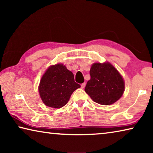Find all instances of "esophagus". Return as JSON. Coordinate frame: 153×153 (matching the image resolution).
<instances>
[{
	"label": "esophagus",
	"instance_id": "obj_1",
	"mask_svg": "<svg viewBox=\"0 0 153 153\" xmlns=\"http://www.w3.org/2000/svg\"><path fill=\"white\" fill-rule=\"evenodd\" d=\"M85 86H86V83H83V84H81V88H84Z\"/></svg>",
	"mask_w": 153,
	"mask_h": 153
}]
</instances>
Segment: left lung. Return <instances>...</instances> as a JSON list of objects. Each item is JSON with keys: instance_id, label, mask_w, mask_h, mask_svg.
Returning <instances> with one entry per match:
<instances>
[{"instance_id": "1", "label": "left lung", "mask_w": 153, "mask_h": 153, "mask_svg": "<svg viewBox=\"0 0 153 153\" xmlns=\"http://www.w3.org/2000/svg\"><path fill=\"white\" fill-rule=\"evenodd\" d=\"M90 79L85 92L94 102L102 105L113 104L122 96L124 82L118 71L108 63H95L90 71Z\"/></svg>"}]
</instances>
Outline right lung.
Masks as SVG:
<instances>
[{
    "instance_id": "right-lung-1",
    "label": "right lung",
    "mask_w": 153,
    "mask_h": 153,
    "mask_svg": "<svg viewBox=\"0 0 153 153\" xmlns=\"http://www.w3.org/2000/svg\"><path fill=\"white\" fill-rule=\"evenodd\" d=\"M80 85L74 76L62 64L52 65L41 78L39 93L42 102L48 107L61 108L65 105L75 90Z\"/></svg>"
}]
</instances>
